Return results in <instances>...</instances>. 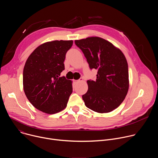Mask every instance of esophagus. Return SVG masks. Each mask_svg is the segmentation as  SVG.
Instances as JSON below:
<instances>
[{"mask_svg":"<svg viewBox=\"0 0 158 158\" xmlns=\"http://www.w3.org/2000/svg\"><path fill=\"white\" fill-rule=\"evenodd\" d=\"M81 81H83V79L82 78H81L80 79H79V80H74V82L75 83H78V82H81Z\"/></svg>","mask_w":158,"mask_h":158,"instance_id":"34e87169","label":"esophagus"}]
</instances>
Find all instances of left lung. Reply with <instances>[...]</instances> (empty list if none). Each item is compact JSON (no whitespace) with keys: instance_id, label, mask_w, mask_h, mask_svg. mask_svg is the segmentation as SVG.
<instances>
[{"instance_id":"8db88e82","label":"left lung","mask_w":158,"mask_h":158,"mask_svg":"<svg viewBox=\"0 0 158 158\" xmlns=\"http://www.w3.org/2000/svg\"><path fill=\"white\" fill-rule=\"evenodd\" d=\"M90 69L98 70L96 81L88 80V90L82 95L85 105L99 113L111 112L120 106L129 89L127 60L123 52L110 42L90 37L76 40Z\"/></svg>"}]
</instances>
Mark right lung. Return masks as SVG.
I'll return each mask as SVG.
<instances>
[{
    "instance_id": "add662e5",
    "label": "right lung",
    "mask_w": 158,
    "mask_h": 158,
    "mask_svg": "<svg viewBox=\"0 0 158 158\" xmlns=\"http://www.w3.org/2000/svg\"><path fill=\"white\" fill-rule=\"evenodd\" d=\"M73 41L53 40L38 46L27 58L23 71V87L38 110L53 114L64 109L73 93V82L64 76L65 54Z\"/></svg>"
}]
</instances>
